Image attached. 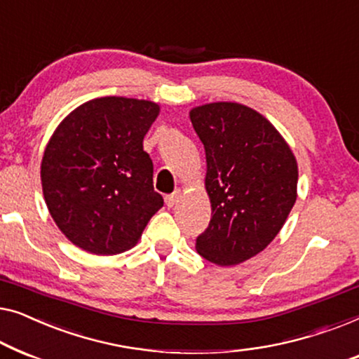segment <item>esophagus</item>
<instances>
[{"mask_svg":"<svg viewBox=\"0 0 359 359\" xmlns=\"http://www.w3.org/2000/svg\"><path fill=\"white\" fill-rule=\"evenodd\" d=\"M179 200H180V190H175L174 194L165 196V205H168L169 208H172V206L179 203Z\"/></svg>","mask_w":359,"mask_h":359,"instance_id":"obj_1","label":"esophagus"}]
</instances>
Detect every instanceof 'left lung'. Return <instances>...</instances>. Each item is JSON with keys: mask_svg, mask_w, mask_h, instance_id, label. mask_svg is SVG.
<instances>
[{"mask_svg": "<svg viewBox=\"0 0 359 359\" xmlns=\"http://www.w3.org/2000/svg\"><path fill=\"white\" fill-rule=\"evenodd\" d=\"M205 146L211 221L196 237L203 259L228 266L265 249L296 201L297 164L276 128L250 107L215 102L190 110Z\"/></svg>", "mask_w": 359, "mask_h": 359, "instance_id": "8db88e82", "label": "left lung"}]
</instances>
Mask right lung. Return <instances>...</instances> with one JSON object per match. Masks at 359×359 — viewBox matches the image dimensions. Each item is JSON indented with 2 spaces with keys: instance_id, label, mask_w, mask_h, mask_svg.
<instances>
[{
  "instance_id": "add662e5",
  "label": "right lung",
  "mask_w": 359,
  "mask_h": 359,
  "mask_svg": "<svg viewBox=\"0 0 359 359\" xmlns=\"http://www.w3.org/2000/svg\"><path fill=\"white\" fill-rule=\"evenodd\" d=\"M158 114L149 100L100 97L79 105L55 130L40 177L50 215L74 245L95 255L128 250L163 208L143 149Z\"/></svg>"
}]
</instances>
